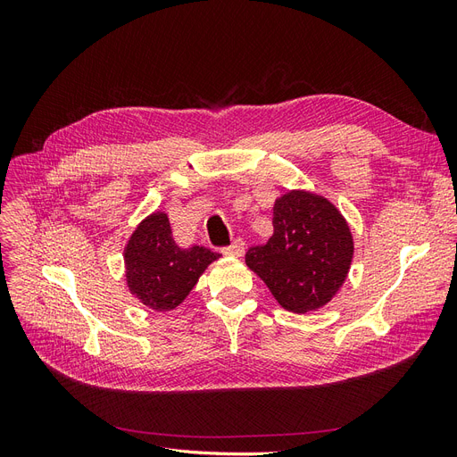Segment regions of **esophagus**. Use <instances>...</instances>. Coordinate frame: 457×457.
I'll use <instances>...</instances> for the list:
<instances>
[{"instance_id": "1", "label": "esophagus", "mask_w": 457, "mask_h": 457, "mask_svg": "<svg viewBox=\"0 0 457 457\" xmlns=\"http://www.w3.org/2000/svg\"><path fill=\"white\" fill-rule=\"evenodd\" d=\"M244 250H245V244H244L242 238H237L230 245L223 247V252H225L227 255H237V257H240V255L244 253Z\"/></svg>"}]
</instances>
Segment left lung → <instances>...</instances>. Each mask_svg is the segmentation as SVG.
<instances>
[{
    "instance_id": "obj_1",
    "label": "left lung",
    "mask_w": 457,
    "mask_h": 457,
    "mask_svg": "<svg viewBox=\"0 0 457 457\" xmlns=\"http://www.w3.org/2000/svg\"><path fill=\"white\" fill-rule=\"evenodd\" d=\"M274 234L245 262L286 311L305 314L337 294L353 261V237L334 204L292 190L274 202Z\"/></svg>"
}]
</instances>
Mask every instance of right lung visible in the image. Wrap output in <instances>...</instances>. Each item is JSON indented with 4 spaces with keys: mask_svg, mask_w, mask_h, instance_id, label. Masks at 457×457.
I'll list each match as a JSON object with an SVG mask.
<instances>
[{
    "mask_svg": "<svg viewBox=\"0 0 457 457\" xmlns=\"http://www.w3.org/2000/svg\"><path fill=\"white\" fill-rule=\"evenodd\" d=\"M123 257L131 294L152 311H171L181 305L219 253L202 245L179 247L168 215L158 212L137 227Z\"/></svg>",
    "mask_w": 457,
    "mask_h": 457,
    "instance_id": "right-lung-1",
    "label": "right lung"
}]
</instances>
